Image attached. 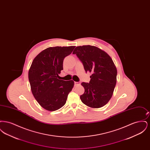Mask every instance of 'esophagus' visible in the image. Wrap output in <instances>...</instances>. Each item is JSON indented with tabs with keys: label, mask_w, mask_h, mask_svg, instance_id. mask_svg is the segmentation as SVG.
Returning <instances> with one entry per match:
<instances>
[{
	"label": "esophagus",
	"mask_w": 150,
	"mask_h": 150,
	"mask_svg": "<svg viewBox=\"0 0 150 150\" xmlns=\"http://www.w3.org/2000/svg\"><path fill=\"white\" fill-rule=\"evenodd\" d=\"M74 84H75V86H79L80 84V82H75Z\"/></svg>",
	"instance_id": "esophagus-1"
}]
</instances>
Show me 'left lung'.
Returning <instances> with one entry per match:
<instances>
[{
  "label": "left lung",
  "mask_w": 150,
  "mask_h": 150,
  "mask_svg": "<svg viewBox=\"0 0 150 150\" xmlns=\"http://www.w3.org/2000/svg\"><path fill=\"white\" fill-rule=\"evenodd\" d=\"M86 72H91L89 83H82L85 92L80 98L88 107L104 106L112 96L116 84L117 69L106 52L90 45L78 46L74 50Z\"/></svg>",
  "instance_id": "1"
}]
</instances>
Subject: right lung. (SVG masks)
I'll list each match as a JSON object with an SVG mask.
<instances>
[{
  "mask_svg": "<svg viewBox=\"0 0 150 150\" xmlns=\"http://www.w3.org/2000/svg\"><path fill=\"white\" fill-rule=\"evenodd\" d=\"M75 46L49 47L34 59L29 70L32 93L44 109L54 111L64 106L74 86L73 80L57 78L63 70L64 57L70 55Z\"/></svg>",
  "mask_w": 150,
  "mask_h": 150,
  "instance_id": "right-lung-1",
  "label": "right lung"
}]
</instances>
